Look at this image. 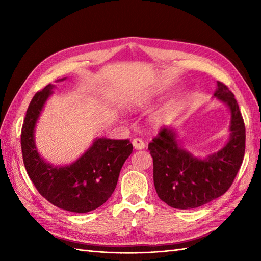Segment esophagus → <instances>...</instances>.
Wrapping results in <instances>:
<instances>
[{
  "instance_id": "esophagus-1",
  "label": "esophagus",
  "mask_w": 261,
  "mask_h": 261,
  "mask_svg": "<svg viewBox=\"0 0 261 261\" xmlns=\"http://www.w3.org/2000/svg\"><path fill=\"white\" fill-rule=\"evenodd\" d=\"M132 145H134V148L136 149V150H142V149H145V147H146L145 142H143L141 139H139V138H136V139H134V141H132Z\"/></svg>"
}]
</instances>
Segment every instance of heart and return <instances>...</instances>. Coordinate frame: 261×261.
<instances>
[{"mask_svg": "<svg viewBox=\"0 0 261 261\" xmlns=\"http://www.w3.org/2000/svg\"><path fill=\"white\" fill-rule=\"evenodd\" d=\"M153 101H154V96L151 93H140L138 94L136 97L132 98V101L130 103V108L135 111H141L150 107V105L153 103ZM170 111H171L170 104L165 105V107H163L162 109L156 111V112H154L151 116V122L153 123V125L156 126L162 125L164 122L167 120V118L170 114Z\"/></svg>", "mask_w": 261, "mask_h": 261, "instance_id": "heart-1", "label": "heart"}]
</instances>
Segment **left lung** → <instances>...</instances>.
Segmentation results:
<instances>
[{"instance_id":"1","label":"left lung","mask_w":261,"mask_h":261,"mask_svg":"<svg viewBox=\"0 0 261 261\" xmlns=\"http://www.w3.org/2000/svg\"><path fill=\"white\" fill-rule=\"evenodd\" d=\"M213 97L230 112L229 140L218 151L194 156L181 146L174 127H164L149 143L153 159V184L159 198L179 210L199 207L222 196L239 171L246 148V127L233 93L216 83Z\"/></svg>"}]
</instances>
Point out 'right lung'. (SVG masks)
Returning <instances> with one entry per match:
<instances>
[{
    "mask_svg": "<svg viewBox=\"0 0 261 261\" xmlns=\"http://www.w3.org/2000/svg\"><path fill=\"white\" fill-rule=\"evenodd\" d=\"M65 79L58 80L64 81ZM53 84L32 97L22 125L21 148L27 173L38 192L55 206L86 213L101 206L112 195L122 166L134 147L129 140L95 138L85 152L69 165H54L43 159L36 146V125Z\"/></svg>",
    "mask_w": 261,
    "mask_h": 261,
    "instance_id": "add662e5",
    "label": "right lung"
}]
</instances>
